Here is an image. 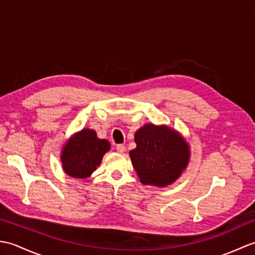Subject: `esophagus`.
Returning <instances> with one entry per match:
<instances>
[{"mask_svg": "<svg viewBox=\"0 0 255 255\" xmlns=\"http://www.w3.org/2000/svg\"><path fill=\"white\" fill-rule=\"evenodd\" d=\"M116 150H117V152H119V153H124L125 151H126V147H125L124 144H117Z\"/></svg>", "mask_w": 255, "mask_h": 255, "instance_id": "34e87169", "label": "esophagus"}]
</instances>
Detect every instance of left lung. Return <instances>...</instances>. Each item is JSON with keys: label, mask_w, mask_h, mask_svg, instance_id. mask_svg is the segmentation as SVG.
Returning a JSON list of instances; mask_svg holds the SVG:
<instances>
[{"label": "left lung", "mask_w": 255, "mask_h": 255, "mask_svg": "<svg viewBox=\"0 0 255 255\" xmlns=\"http://www.w3.org/2000/svg\"><path fill=\"white\" fill-rule=\"evenodd\" d=\"M137 147L129 156L143 185L166 187L186 170L189 144L182 134L166 125L145 124L134 133Z\"/></svg>", "instance_id": "left-lung-1"}]
</instances>
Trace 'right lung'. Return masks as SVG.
<instances>
[{
    "mask_svg": "<svg viewBox=\"0 0 255 255\" xmlns=\"http://www.w3.org/2000/svg\"><path fill=\"white\" fill-rule=\"evenodd\" d=\"M110 149V141L100 139L93 129L83 128L63 144L60 156L62 169L74 178L89 177Z\"/></svg>",
    "mask_w": 255,
    "mask_h": 255,
    "instance_id": "obj_1",
    "label": "right lung"
}]
</instances>
